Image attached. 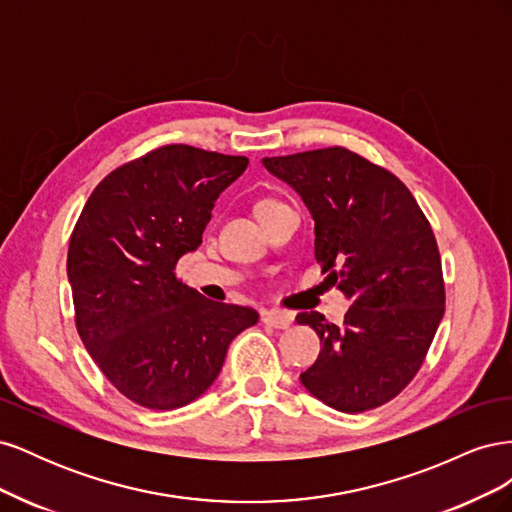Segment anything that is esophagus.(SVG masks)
<instances>
[{"instance_id":"obj_1","label":"esophagus","mask_w":512,"mask_h":512,"mask_svg":"<svg viewBox=\"0 0 512 512\" xmlns=\"http://www.w3.org/2000/svg\"><path fill=\"white\" fill-rule=\"evenodd\" d=\"M292 320H294V316L288 312H282V309H269V312L262 314V322L273 329H288Z\"/></svg>"}]
</instances>
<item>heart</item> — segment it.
<instances>
[{"label": "heart", "instance_id": "1", "mask_svg": "<svg viewBox=\"0 0 512 512\" xmlns=\"http://www.w3.org/2000/svg\"><path fill=\"white\" fill-rule=\"evenodd\" d=\"M267 203H271V200H262V203H258V207H260V205H267Z\"/></svg>", "mask_w": 512, "mask_h": 512}]
</instances>
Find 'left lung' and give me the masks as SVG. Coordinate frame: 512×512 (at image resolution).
<instances>
[{
  "instance_id": "left-lung-1",
  "label": "left lung",
  "mask_w": 512,
  "mask_h": 512,
  "mask_svg": "<svg viewBox=\"0 0 512 512\" xmlns=\"http://www.w3.org/2000/svg\"><path fill=\"white\" fill-rule=\"evenodd\" d=\"M314 218V254L352 307L344 324L301 312L320 337L301 384L339 412L397 397L421 369L444 316L436 237L410 190L389 170L344 147L265 158Z\"/></svg>"
}]
</instances>
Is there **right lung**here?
Masks as SVG:
<instances>
[{
  "label": "right lung",
  "mask_w": 512,
  "mask_h": 512,
  "mask_svg": "<svg viewBox=\"0 0 512 512\" xmlns=\"http://www.w3.org/2000/svg\"><path fill=\"white\" fill-rule=\"evenodd\" d=\"M247 158L166 145L106 175L68 247L76 329L115 389L149 410H175L218 378L252 307L209 301L177 280L203 243L211 209Z\"/></svg>",
  "instance_id": "1"
}]
</instances>
